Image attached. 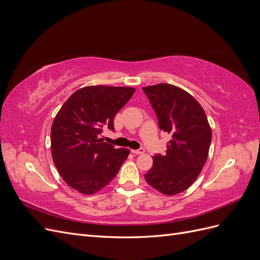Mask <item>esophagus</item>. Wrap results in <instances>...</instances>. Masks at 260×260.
<instances>
[{"label": "esophagus", "mask_w": 260, "mask_h": 260, "mask_svg": "<svg viewBox=\"0 0 260 260\" xmlns=\"http://www.w3.org/2000/svg\"><path fill=\"white\" fill-rule=\"evenodd\" d=\"M133 154H136V155H140V154H143L144 152H145V149L143 148V147H141V148H139V149H132L131 151Z\"/></svg>", "instance_id": "obj_1"}]
</instances>
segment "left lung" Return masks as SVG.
Masks as SVG:
<instances>
[{
    "instance_id": "1",
    "label": "left lung",
    "mask_w": 260,
    "mask_h": 260,
    "mask_svg": "<svg viewBox=\"0 0 260 260\" xmlns=\"http://www.w3.org/2000/svg\"><path fill=\"white\" fill-rule=\"evenodd\" d=\"M158 119L159 129L171 136L166 154H155L146 182L165 195L190 186L205 165L211 129L201 104L190 93L168 83L142 88Z\"/></svg>"
}]
</instances>
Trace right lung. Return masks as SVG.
Returning <instances> with one entry per match:
<instances>
[{
    "instance_id": "add662e5",
    "label": "right lung",
    "mask_w": 260,
    "mask_h": 260,
    "mask_svg": "<svg viewBox=\"0 0 260 260\" xmlns=\"http://www.w3.org/2000/svg\"><path fill=\"white\" fill-rule=\"evenodd\" d=\"M129 86L90 85L73 93L51 129L53 161L65 182L91 195L116 177L130 153L103 142L104 125L114 131V118L135 93Z\"/></svg>"
}]
</instances>
